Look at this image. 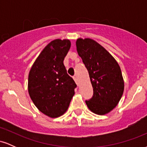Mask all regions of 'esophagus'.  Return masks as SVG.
I'll use <instances>...</instances> for the list:
<instances>
[{"instance_id":"1","label":"esophagus","mask_w":147,"mask_h":147,"mask_svg":"<svg viewBox=\"0 0 147 147\" xmlns=\"http://www.w3.org/2000/svg\"><path fill=\"white\" fill-rule=\"evenodd\" d=\"M73 79H74V80H75V83L77 84V85H78V84H79V83H78V79H77V76H75V77H73Z\"/></svg>"}]
</instances>
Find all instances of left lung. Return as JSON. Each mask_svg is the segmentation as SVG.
Here are the masks:
<instances>
[{"label":"left lung","mask_w":147,"mask_h":147,"mask_svg":"<svg viewBox=\"0 0 147 147\" xmlns=\"http://www.w3.org/2000/svg\"><path fill=\"white\" fill-rule=\"evenodd\" d=\"M76 45L93 88V95L86 104L94 113H108L117 105L124 92L120 67L104 47L91 38H78Z\"/></svg>","instance_id":"1"}]
</instances>
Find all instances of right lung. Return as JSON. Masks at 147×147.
Returning a JSON list of instances; mask_svg holds the SVG:
<instances>
[{
  "instance_id": "obj_1",
  "label": "right lung",
  "mask_w": 147,
  "mask_h": 147,
  "mask_svg": "<svg viewBox=\"0 0 147 147\" xmlns=\"http://www.w3.org/2000/svg\"><path fill=\"white\" fill-rule=\"evenodd\" d=\"M70 45L68 39L50 42L37 57L28 76L30 98L41 113L52 118L67 111L77 87L63 64Z\"/></svg>"
}]
</instances>
